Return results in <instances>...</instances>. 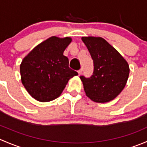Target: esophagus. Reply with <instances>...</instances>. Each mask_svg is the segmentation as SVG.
<instances>
[{"label":"esophagus","mask_w":147,"mask_h":147,"mask_svg":"<svg viewBox=\"0 0 147 147\" xmlns=\"http://www.w3.org/2000/svg\"><path fill=\"white\" fill-rule=\"evenodd\" d=\"M82 69H79V70L78 71V75H80L81 74H82Z\"/></svg>","instance_id":"obj_1"}]
</instances>
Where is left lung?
Segmentation results:
<instances>
[{
  "instance_id": "left-lung-1",
  "label": "left lung",
  "mask_w": 147,
  "mask_h": 147,
  "mask_svg": "<svg viewBox=\"0 0 147 147\" xmlns=\"http://www.w3.org/2000/svg\"><path fill=\"white\" fill-rule=\"evenodd\" d=\"M94 62L90 78L80 77L85 94L92 101L105 103L113 100L127 84L129 66L121 54L101 37H82Z\"/></svg>"
}]
</instances>
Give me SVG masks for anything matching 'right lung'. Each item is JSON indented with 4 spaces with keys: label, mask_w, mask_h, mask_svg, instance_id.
<instances>
[{
    "label": "right lung",
    "mask_w": 147,
    "mask_h": 147,
    "mask_svg": "<svg viewBox=\"0 0 147 147\" xmlns=\"http://www.w3.org/2000/svg\"><path fill=\"white\" fill-rule=\"evenodd\" d=\"M72 40L70 37L52 36L35 46L22 60V84L37 101L55 100L69 79L78 75L69 67L68 58L63 55Z\"/></svg>",
    "instance_id": "1"
}]
</instances>
